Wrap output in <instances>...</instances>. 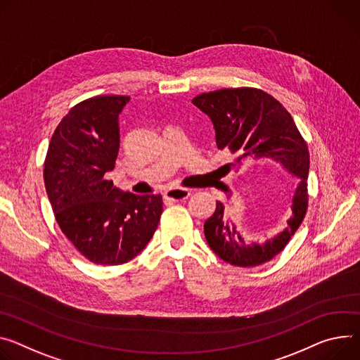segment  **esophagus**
Returning <instances> with one entry per match:
<instances>
[{
	"instance_id": "esophagus-1",
	"label": "esophagus",
	"mask_w": 360,
	"mask_h": 360,
	"mask_svg": "<svg viewBox=\"0 0 360 360\" xmlns=\"http://www.w3.org/2000/svg\"><path fill=\"white\" fill-rule=\"evenodd\" d=\"M189 195H191V189L188 188H171L163 193V198L169 202H176V201L186 200Z\"/></svg>"
}]
</instances>
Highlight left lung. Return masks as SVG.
Listing matches in <instances>:
<instances>
[{"label":"left lung","instance_id":"8db88e82","mask_svg":"<svg viewBox=\"0 0 360 360\" xmlns=\"http://www.w3.org/2000/svg\"><path fill=\"white\" fill-rule=\"evenodd\" d=\"M192 103L212 120L218 149H228L237 155L226 168H237L248 158H270L300 178L292 195V214L287 228L264 244L247 240L234 224L228 222L221 201H217L214 214L204 224L210 248L225 263L236 267L269 263L284 250L307 212L310 165L307 143L287 109L261 89H219L198 94Z\"/></svg>","mask_w":360,"mask_h":360}]
</instances>
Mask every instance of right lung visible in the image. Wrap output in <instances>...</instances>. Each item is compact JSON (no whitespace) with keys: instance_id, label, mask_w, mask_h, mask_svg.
<instances>
[{"instance_id":"1","label":"right lung","mask_w":360,"mask_h":360,"mask_svg":"<svg viewBox=\"0 0 360 360\" xmlns=\"http://www.w3.org/2000/svg\"><path fill=\"white\" fill-rule=\"evenodd\" d=\"M129 96H96L73 106L51 136L44 184L56 221L77 251L94 264L120 266L153 237L160 195H136L105 175L119 152V113Z\"/></svg>"}]
</instances>
